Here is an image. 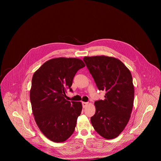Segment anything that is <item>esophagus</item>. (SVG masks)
Instances as JSON below:
<instances>
[{"label": "esophagus", "instance_id": "1", "mask_svg": "<svg viewBox=\"0 0 161 161\" xmlns=\"http://www.w3.org/2000/svg\"><path fill=\"white\" fill-rule=\"evenodd\" d=\"M88 104V103H86V102H82V106H83V108H86Z\"/></svg>", "mask_w": 161, "mask_h": 161}]
</instances>
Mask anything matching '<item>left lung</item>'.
<instances>
[{"label": "left lung", "mask_w": 161, "mask_h": 161, "mask_svg": "<svg viewBox=\"0 0 161 161\" xmlns=\"http://www.w3.org/2000/svg\"><path fill=\"white\" fill-rule=\"evenodd\" d=\"M83 60L98 89L106 92L105 99L94 103L92 125L102 137L113 139L123 131L130 117L134 97L131 73L113 57H85Z\"/></svg>", "instance_id": "8db88e82"}]
</instances>
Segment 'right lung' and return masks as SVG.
<instances>
[{
	"instance_id": "add662e5",
	"label": "right lung",
	"mask_w": 161,
	"mask_h": 161,
	"mask_svg": "<svg viewBox=\"0 0 161 161\" xmlns=\"http://www.w3.org/2000/svg\"><path fill=\"white\" fill-rule=\"evenodd\" d=\"M85 66L76 58H56L44 63L34 73L30 99L36 122L43 134L56 143L64 142L75 131L82 110L81 102L65 97L78 70Z\"/></svg>"
}]
</instances>
